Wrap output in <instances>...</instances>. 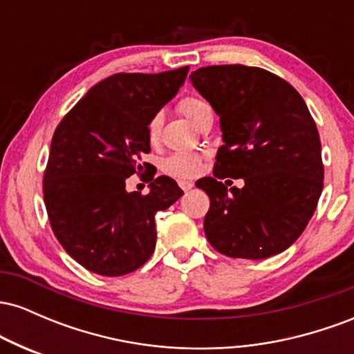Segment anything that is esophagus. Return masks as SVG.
I'll list each match as a JSON object with an SVG mask.
<instances>
[{"mask_svg":"<svg viewBox=\"0 0 354 354\" xmlns=\"http://www.w3.org/2000/svg\"><path fill=\"white\" fill-rule=\"evenodd\" d=\"M178 185H180V188L183 191H189L191 188H193V183H189V181H180Z\"/></svg>","mask_w":354,"mask_h":354,"instance_id":"obj_1","label":"esophagus"}]
</instances>
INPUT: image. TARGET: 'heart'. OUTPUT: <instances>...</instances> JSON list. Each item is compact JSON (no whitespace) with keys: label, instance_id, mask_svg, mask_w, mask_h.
Here are the masks:
<instances>
[{"label":"heart","instance_id":"1","mask_svg":"<svg viewBox=\"0 0 354 354\" xmlns=\"http://www.w3.org/2000/svg\"><path fill=\"white\" fill-rule=\"evenodd\" d=\"M178 109L188 118L191 123L198 124V121H200L206 113L211 111V106L208 101L200 98V96L188 95L178 101ZM161 124H163V118H161L160 113H156V115L149 118L148 126H146V135H148V141L151 145H156L158 141H160ZM200 166H201L200 154L189 153V151H178V153H173L171 156L166 158L163 168L165 171L171 174V176L188 180V178L196 176L198 171H200Z\"/></svg>","mask_w":354,"mask_h":354}]
</instances>
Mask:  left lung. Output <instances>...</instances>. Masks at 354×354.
<instances>
[{
	"label": "left lung",
	"instance_id": "left-lung-1",
	"mask_svg": "<svg viewBox=\"0 0 354 354\" xmlns=\"http://www.w3.org/2000/svg\"><path fill=\"white\" fill-rule=\"evenodd\" d=\"M189 80L219 116L223 146L214 176L218 171L245 181L230 190L211 176L196 183L211 203L205 216L209 245L230 258L281 253L306 228L323 189L310 109L288 81L263 68L205 66Z\"/></svg>",
	"mask_w": 354,
	"mask_h": 354
}]
</instances>
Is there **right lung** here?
<instances>
[{
    "mask_svg": "<svg viewBox=\"0 0 354 354\" xmlns=\"http://www.w3.org/2000/svg\"><path fill=\"white\" fill-rule=\"evenodd\" d=\"M188 70L108 76L56 126L44 205L61 246L93 273L123 276L143 266L156 246L154 214L183 194L171 178L154 174L148 194L128 193L126 178L143 168L149 118L176 95Z\"/></svg>",
    "mask_w": 354,
    "mask_h": 354,
    "instance_id": "add662e5",
    "label": "right lung"
}]
</instances>
